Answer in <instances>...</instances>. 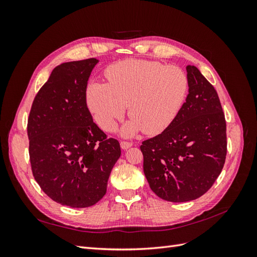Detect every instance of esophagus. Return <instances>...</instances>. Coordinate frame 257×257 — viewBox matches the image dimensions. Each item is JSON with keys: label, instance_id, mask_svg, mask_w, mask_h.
Here are the masks:
<instances>
[{"label": "esophagus", "instance_id": "obj_1", "mask_svg": "<svg viewBox=\"0 0 257 257\" xmlns=\"http://www.w3.org/2000/svg\"><path fill=\"white\" fill-rule=\"evenodd\" d=\"M120 146H121V148H122L123 150H126V149H128V148H131L132 146H133V144L127 143V142H121Z\"/></svg>", "mask_w": 257, "mask_h": 257}]
</instances>
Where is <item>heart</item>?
Instances as JSON below:
<instances>
[{
    "mask_svg": "<svg viewBox=\"0 0 257 257\" xmlns=\"http://www.w3.org/2000/svg\"><path fill=\"white\" fill-rule=\"evenodd\" d=\"M105 77L107 83L88 85L85 100L105 132L113 131L128 106L131 116L121 127L124 137L164 132L180 113L189 91L188 76L180 67L155 61H120L106 69Z\"/></svg>",
    "mask_w": 257,
    "mask_h": 257,
    "instance_id": "b5f03b06",
    "label": "heart"
}]
</instances>
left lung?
<instances>
[{"label":"left lung","instance_id":"8db88e82","mask_svg":"<svg viewBox=\"0 0 257 257\" xmlns=\"http://www.w3.org/2000/svg\"><path fill=\"white\" fill-rule=\"evenodd\" d=\"M189 94L177 119L141 146L144 173L159 197L184 203L200 197L226 158V122L219 95L199 69L186 66Z\"/></svg>","mask_w":257,"mask_h":257}]
</instances>
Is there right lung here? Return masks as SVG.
<instances>
[{
    "label": "right lung",
    "mask_w": 257,
    "mask_h": 257,
    "mask_svg": "<svg viewBox=\"0 0 257 257\" xmlns=\"http://www.w3.org/2000/svg\"><path fill=\"white\" fill-rule=\"evenodd\" d=\"M96 59L65 62L53 68L36 94L28 120L33 176L58 204L87 208L103 198L119 160L118 141L93 122L85 91Z\"/></svg>",
    "instance_id": "add662e5"
}]
</instances>
